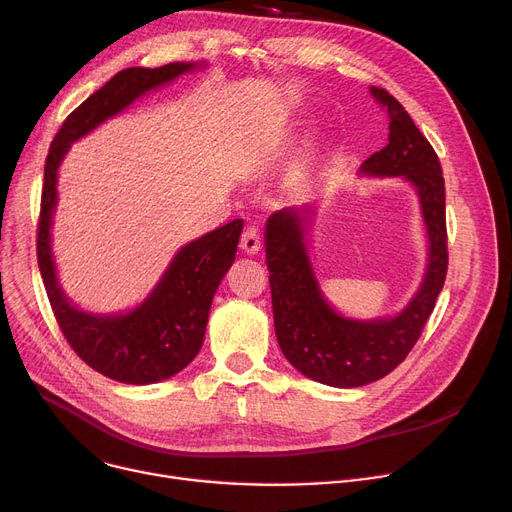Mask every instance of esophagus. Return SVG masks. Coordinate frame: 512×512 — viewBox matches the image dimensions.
Here are the masks:
<instances>
[{"instance_id":"34e87169","label":"esophagus","mask_w":512,"mask_h":512,"mask_svg":"<svg viewBox=\"0 0 512 512\" xmlns=\"http://www.w3.org/2000/svg\"><path fill=\"white\" fill-rule=\"evenodd\" d=\"M240 248L246 254H258V250H260V230H258V225H248L246 230L242 232Z\"/></svg>"}]
</instances>
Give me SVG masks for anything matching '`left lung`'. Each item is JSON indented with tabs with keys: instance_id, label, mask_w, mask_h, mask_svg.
<instances>
[{
	"instance_id": "obj_1",
	"label": "left lung",
	"mask_w": 512,
	"mask_h": 512,
	"mask_svg": "<svg viewBox=\"0 0 512 512\" xmlns=\"http://www.w3.org/2000/svg\"><path fill=\"white\" fill-rule=\"evenodd\" d=\"M370 91L388 111L390 134L388 144L364 160L362 173L411 181L417 187L429 234L423 285L405 311L374 321L337 315L323 299L309 264L301 213L282 209L266 223V266L278 346L301 374L337 388L380 380L409 356L447 274L445 183L439 158L399 101L384 89Z\"/></svg>"
}]
</instances>
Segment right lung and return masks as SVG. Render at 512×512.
<instances>
[{"instance_id":"add662e5","label":"right lung","mask_w":512,"mask_h":512,"mask_svg":"<svg viewBox=\"0 0 512 512\" xmlns=\"http://www.w3.org/2000/svg\"><path fill=\"white\" fill-rule=\"evenodd\" d=\"M191 69H195L193 63H170L156 69L132 67L113 75L69 113L44 164L36 256L52 313L69 346L87 366L124 384L160 382L181 372L199 354L213 295L236 260L244 221L234 219L187 244L170 262L152 295L134 311L113 317L83 313L61 291L50 252L56 170L71 142L116 116L146 91Z\"/></svg>"}]
</instances>
